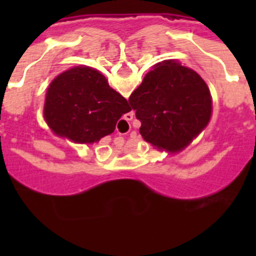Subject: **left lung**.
Returning a JSON list of instances; mask_svg holds the SVG:
<instances>
[{
    "label": "left lung",
    "instance_id": "8db88e82",
    "mask_svg": "<svg viewBox=\"0 0 256 256\" xmlns=\"http://www.w3.org/2000/svg\"><path fill=\"white\" fill-rule=\"evenodd\" d=\"M128 101L141 122L144 141L169 151L186 148L212 115V96L204 79L172 60L148 72Z\"/></svg>",
    "mask_w": 256,
    "mask_h": 256
}]
</instances>
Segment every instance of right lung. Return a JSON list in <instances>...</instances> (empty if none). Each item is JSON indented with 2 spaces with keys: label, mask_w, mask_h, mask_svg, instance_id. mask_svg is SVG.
Masks as SVG:
<instances>
[{
  "label": "right lung",
  "mask_w": 256,
  "mask_h": 256,
  "mask_svg": "<svg viewBox=\"0 0 256 256\" xmlns=\"http://www.w3.org/2000/svg\"><path fill=\"white\" fill-rule=\"evenodd\" d=\"M132 108L97 70L76 66L50 84L44 118L51 130L83 144H94L115 130L118 120Z\"/></svg>",
  "instance_id": "add662e5"
}]
</instances>
